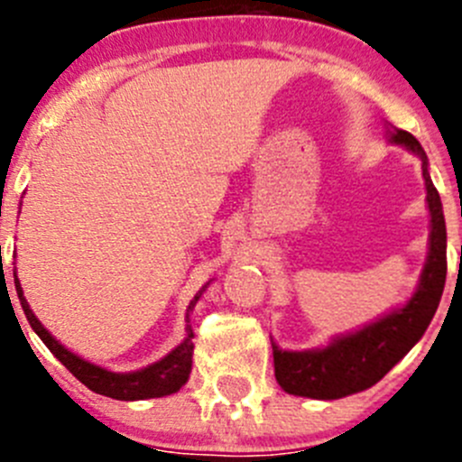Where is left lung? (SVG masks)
Masks as SVG:
<instances>
[{
  "instance_id": "left-lung-1",
  "label": "left lung",
  "mask_w": 462,
  "mask_h": 462,
  "mask_svg": "<svg viewBox=\"0 0 462 462\" xmlns=\"http://www.w3.org/2000/svg\"><path fill=\"white\" fill-rule=\"evenodd\" d=\"M391 138L422 158V176L431 212V244L420 286L407 306L365 326L357 333L337 337L326 348L282 351L273 344L274 377L279 386L292 395L337 400L374 386L411 351L440 304L447 277V230L440 197L427 171V153L422 144L409 132H395Z\"/></svg>"
}]
</instances>
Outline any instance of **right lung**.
<instances>
[{"instance_id": "add662e5", "label": "right lung", "mask_w": 462, "mask_h": 462, "mask_svg": "<svg viewBox=\"0 0 462 462\" xmlns=\"http://www.w3.org/2000/svg\"><path fill=\"white\" fill-rule=\"evenodd\" d=\"M15 274V273H13ZM15 291L17 297H20V304L24 309L26 319L32 326L37 335H40L42 342L49 346V351L71 371L82 384L88 386L91 391L96 393L106 395V398H114V400H144V398H162V395H170L176 393L180 386L188 382L189 371H192V351H194V344H192V328L188 326V337L174 348L167 357H162L161 362L156 365L147 366V369L141 371H134V374H111V371L100 369V366L91 365V362L82 360L78 357L76 353L67 351L44 326L40 324V319L32 315V310L29 309V301L24 300V292H22L20 282L15 277ZM199 297H194V301L189 304L192 309L197 304Z\"/></svg>"}]
</instances>
